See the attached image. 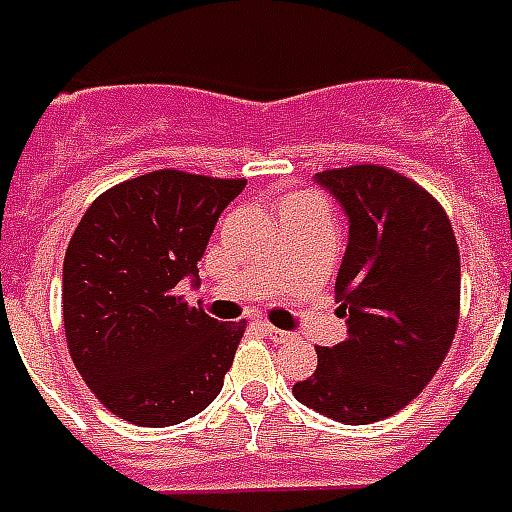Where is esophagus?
Returning a JSON list of instances; mask_svg holds the SVG:
<instances>
[{
    "mask_svg": "<svg viewBox=\"0 0 512 512\" xmlns=\"http://www.w3.org/2000/svg\"><path fill=\"white\" fill-rule=\"evenodd\" d=\"M266 336H271L274 342H290V336H293V333L282 331V328H274V325H266Z\"/></svg>",
    "mask_w": 512,
    "mask_h": 512,
    "instance_id": "34e87169",
    "label": "esophagus"
}]
</instances>
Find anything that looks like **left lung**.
I'll list each match as a JSON object with an SVG mask.
<instances>
[{
    "instance_id": "1",
    "label": "left lung",
    "mask_w": 512,
    "mask_h": 512,
    "mask_svg": "<svg viewBox=\"0 0 512 512\" xmlns=\"http://www.w3.org/2000/svg\"><path fill=\"white\" fill-rule=\"evenodd\" d=\"M350 222L336 298L347 339L317 347V369L295 399L344 426L391 418L445 361L458 325L461 257L429 192L380 165L323 170Z\"/></svg>"
}]
</instances>
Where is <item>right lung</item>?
<instances>
[{"label":"right lung","mask_w":512,"mask_h":512,"mask_svg":"<svg viewBox=\"0 0 512 512\" xmlns=\"http://www.w3.org/2000/svg\"><path fill=\"white\" fill-rule=\"evenodd\" d=\"M244 179L154 170L102 192L62 268L67 347L97 399L138 426H176L217 399L246 323L184 304L219 214Z\"/></svg>","instance_id":"add662e5"}]
</instances>
